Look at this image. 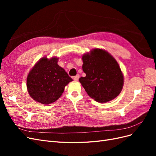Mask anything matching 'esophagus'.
I'll list each match as a JSON object with an SVG mask.
<instances>
[{"label": "esophagus", "instance_id": "1", "mask_svg": "<svg viewBox=\"0 0 156 156\" xmlns=\"http://www.w3.org/2000/svg\"><path fill=\"white\" fill-rule=\"evenodd\" d=\"M73 79L75 80V81H78L79 79V75L77 74V75H75V76H74L73 77Z\"/></svg>", "mask_w": 156, "mask_h": 156}]
</instances>
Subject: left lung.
Masks as SVG:
<instances>
[{
    "mask_svg": "<svg viewBox=\"0 0 156 156\" xmlns=\"http://www.w3.org/2000/svg\"><path fill=\"white\" fill-rule=\"evenodd\" d=\"M83 70L86 77L79 82L88 95L100 103L116 98L124 85V76L116 60L107 51L92 49L82 56Z\"/></svg>",
    "mask_w": 156,
    "mask_h": 156,
    "instance_id": "left-lung-1",
    "label": "left lung"
}]
</instances>
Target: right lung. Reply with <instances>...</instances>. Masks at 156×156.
Returning <instances> with one entry per match:
<instances>
[{
    "mask_svg": "<svg viewBox=\"0 0 156 156\" xmlns=\"http://www.w3.org/2000/svg\"><path fill=\"white\" fill-rule=\"evenodd\" d=\"M58 58H41L27 76V87L30 97L41 104L48 105L62 96L64 87L73 81L58 65Z\"/></svg>",
    "mask_w": 156,
    "mask_h": 156,
    "instance_id": "obj_1",
    "label": "right lung"
}]
</instances>
